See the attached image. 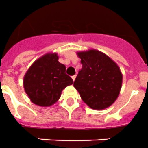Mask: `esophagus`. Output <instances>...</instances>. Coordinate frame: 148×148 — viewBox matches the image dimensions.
<instances>
[{
    "instance_id": "obj_1",
    "label": "esophagus",
    "mask_w": 148,
    "mask_h": 148,
    "mask_svg": "<svg viewBox=\"0 0 148 148\" xmlns=\"http://www.w3.org/2000/svg\"><path fill=\"white\" fill-rule=\"evenodd\" d=\"M75 78H76V75H73V76H72V79H73V81H75Z\"/></svg>"
}]
</instances>
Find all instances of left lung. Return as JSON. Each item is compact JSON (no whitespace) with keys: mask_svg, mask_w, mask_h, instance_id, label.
I'll return each instance as SVG.
<instances>
[{"mask_svg":"<svg viewBox=\"0 0 148 148\" xmlns=\"http://www.w3.org/2000/svg\"><path fill=\"white\" fill-rule=\"evenodd\" d=\"M82 65L73 86L82 101L92 109L109 107L119 96L122 74L119 66L96 49L78 52Z\"/></svg>","mask_w":148,"mask_h":148,"instance_id":"left-lung-1","label":"left lung"}]
</instances>
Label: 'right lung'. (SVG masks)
<instances>
[{
	"instance_id": "obj_1",
	"label": "right lung",
	"mask_w": 148,
	"mask_h": 148,
	"mask_svg": "<svg viewBox=\"0 0 148 148\" xmlns=\"http://www.w3.org/2000/svg\"><path fill=\"white\" fill-rule=\"evenodd\" d=\"M57 53H47L35 61L23 77V87L30 101L39 106L53 105L62 91L73 83L66 73L65 65L60 63Z\"/></svg>"
}]
</instances>
